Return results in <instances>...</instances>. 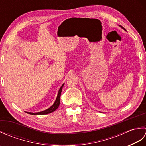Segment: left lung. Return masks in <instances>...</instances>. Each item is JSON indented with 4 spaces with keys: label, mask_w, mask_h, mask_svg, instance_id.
I'll use <instances>...</instances> for the list:
<instances>
[{
    "label": "left lung",
    "mask_w": 146,
    "mask_h": 146,
    "mask_svg": "<svg viewBox=\"0 0 146 146\" xmlns=\"http://www.w3.org/2000/svg\"><path fill=\"white\" fill-rule=\"evenodd\" d=\"M121 27H122V26H121ZM122 27V28H123V29H124V30H125V29H124V28H123V27Z\"/></svg>",
    "instance_id": "obj_1"
}]
</instances>
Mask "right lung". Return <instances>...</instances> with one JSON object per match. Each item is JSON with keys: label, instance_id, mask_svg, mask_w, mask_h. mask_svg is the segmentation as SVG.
I'll return each mask as SVG.
<instances>
[{"label": "right lung", "instance_id": "add662e5", "mask_svg": "<svg viewBox=\"0 0 146 146\" xmlns=\"http://www.w3.org/2000/svg\"><path fill=\"white\" fill-rule=\"evenodd\" d=\"M63 85H64V84L62 85V86H61L60 90H59V92H58L57 98H56V101L54 102V104L52 105L51 107H49L48 109L44 111H41V112H38V113H31V112H27V113H29V114H31V115H46V114L50 113L51 112H53L54 111H55L57 109V108L59 107V105H60L61 93V91H62V88H63Z\"/></svg>", "mask_w": 146, "mask_h": 146}]
</instances>
